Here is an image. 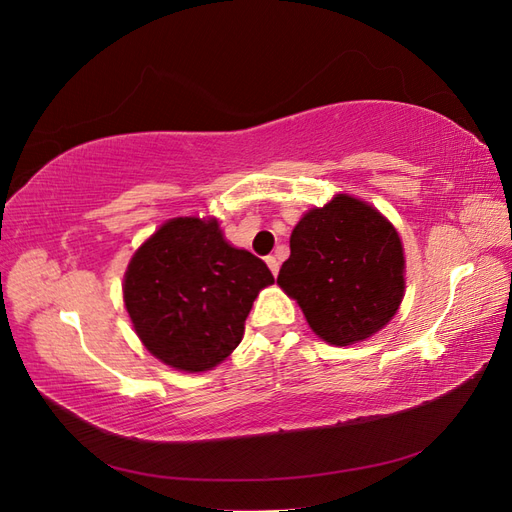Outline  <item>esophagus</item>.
I'll return each mask as SVG.
<instances>
[{"label": "esophagus", "instance_id": "1", "mask_svg": "<svg viewBox=\"0 0 512 512\" xmlns=\"http://www.w3.org/2000/svg\"><path fill=\"white\" fill-rule=\"evenodd\" d=\"M265 260H267V265H269V269H271V273H273V275L280 273V262H277V258H275V256H267Z\"/></svg>", "mask_w": 512, "mask_h": 512}]
</instances>
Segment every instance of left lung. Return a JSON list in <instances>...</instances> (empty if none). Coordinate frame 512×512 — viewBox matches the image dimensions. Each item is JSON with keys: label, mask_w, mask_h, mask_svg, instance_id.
<instances>
[{"label": "left lung", "mask_w": 512, "mask_h": 512, "mask_svg": "<svg viewBox=\"0 0 512 512\" xmlns=\"http://www.w3.org/2000/svg\"><path fill=\"white\" fill-rule=\"evenodd\" d=\"M404 247L395 226L359 198L337 194L309 209L290 235L277 284L312 331L333 346L378 333L404 299Z\"/></svg>", "instance_id": "1"}]
</instances>
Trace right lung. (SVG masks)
<instances>
[{
	"mask_svg": "<svg viewBox=\"0 0 512 512\" xmlns=\"http://www.w3.org/2000/svg\"><path fill=\"white\" fill-rule=\"evenodd\" d=\"M269 267L232 247L218 220L175 218L138 247L123 275V303L136 335L162 363L207 371L241 344Z\"/></svg>",
	"mask_w": 512,
	"mask_h": 512,
	"instance_id": "obj_1",
	"label": "right lung"
}]
</instances>
